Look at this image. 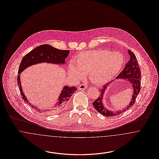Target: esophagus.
I'll return each mask as SVG.
<instances>
[{"mask_svg": "<svg viewBox=\"0 0 159 159\" xmlns=\"http://www.w3.org/2000/svg\"><path fill=\"white\" fill-rule=\"evenodd\" d=\"M88 87V86H87V84H86V83H82V84H80V86H79V89H86V88Z\"/></svg>", "mask_w": 159, "mask_h": 159, "instance_id": "obj_1", "label": "esophagus"}]
</instances>
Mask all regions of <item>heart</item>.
<instances>
[{
    "mask_svg": "<svg viewBox=\"0 0 159 159\" xmlns=\"http://www.w3.org/2000/svg\"><path fill=\"white\" fill-rule=\"evenodd\" d=\"M124 63V56L120 52H112L105 49L92 50L79 53L76 63L71 61L69 72L76 80L82 79L85 74H88L93 83L101 84L117 76Z\"/></svg>",
    "mask_w": 159,
    "mask_h": 159,
    "instance_id": "heart-1",
    "label": "heart"
}]
</instances>
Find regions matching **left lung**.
<instances>
[{
	"instance_id": "8db88e82",
	"label": "left lung",
	"mask_w": 159,
	"mask_h": 159,
	"mask_svg": "<svg viewBox=\"0 0 159 159\" xmlns=\"http://www.w3.org/2000/svg\"><path fill=\"white\" fill-rule=\"evenodd\" d=\"M128 53L130 55V60L129 61L128 63L126 64L125 68L122 70L121 73L117 76V79H126L129 82V83L132 84L134 93L132 98L131 99L130 102L129 103L128 106H127L125 108L123 109L122 110L117 111H111L106 109V107L104 106L102 104V98L104 93V92L106 90V88L108 85H109L111 82L106 84L104 85L102 89H99L100 94L97 99L93 101L92 103L93 106L95 108V110L99 112V113L102 114L105 116H115L122 113L129 108H130L132 106L135 104V100L138 95L139 94L140 90H141V71L140 70V68L139 67V64L138 62V60L136 59V56L135 54L131 52L130 51H128Z\"/></svg>"
}]
</instances>
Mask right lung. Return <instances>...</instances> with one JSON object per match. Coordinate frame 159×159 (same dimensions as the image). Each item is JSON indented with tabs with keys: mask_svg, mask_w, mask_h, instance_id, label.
<instances>
[{
	"mask_svg": "<svg viewBox=\"0 0 159 159\" xmlns=\"http://www.w3.org/2000/svg\"><path fill=\"white\" fill-rule=\"evenodd\" d=\"M70 51L68 50H61L45 44L38 46L23 57L18 69L19 75L17 77V83L22 98L32 108L35 109L40 113L49 114L60 111L67 106L68 100L71 98L72 94L76 92L77 88L75 86H64L59 97V101L55 106L51 109H39L37 107L30 104L24 94L20 82V74L27 67L38 63L45 62L52 64H64L65 59L67 57Z\"/></svg>",
	"mask_w": 159,
	"mask_h": 159,
	"instance_id": "add662e5",
	"label": "right lung"
}]
</instances>
